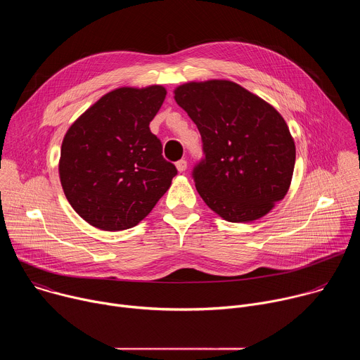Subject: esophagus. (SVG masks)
<instances>
[{
	"mask_svg": "<svg viewBox=\"0 0 360 360\" xmlns=\"http://www.w3.org/2000/svg\"><path fill=\"white\" fill-rule=\"evenodd\" d=\"M175 165H176V169H178L179 172H184V171L186 169V167H188V162H186L185 160H179Z\"/></svg>",
	"mask_w": 360,
	"mask_h": 360,
	"instance_id": "esophagus-1",
	"label": "esophagus"
}]
</instances>
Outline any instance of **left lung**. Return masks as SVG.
<instances>
[{"mask_svg": "<svg viewBox=\"0 0 360 360\" xmlns=\"http://www.w3.org/2000/svg\"><path fill=\"white\" fill-rule=\"evenodd\" d=\"M196 124L203 158L193 167L198 193L229 222L266 215L289 189L295 142L281 114L240 85L212 79L175 89Z\"/></svg>", "mask_w": 360, "mask_h": 360, "instance_id": "left-lung-1", "label": "left lung"}]
</instances>
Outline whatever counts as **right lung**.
<instances>
[{
    "label": "right lung",
    "instance_id": "obj_1",
    "mask_svg": "<svg viewBox=\"0 0 360 360\" xmlns=\"http://www.w3.org/2000/svg\"><path fill=\"white\" fill-rule=\"evenodd\" d=\"M167 91L161 85L118 88L67 131L60 160L64 193L75 212L102 231L138 225L178 174L149 129Z\"/></svg>",
    "mask_w": 360,
    "mask_h": 360
}]
</instances>
